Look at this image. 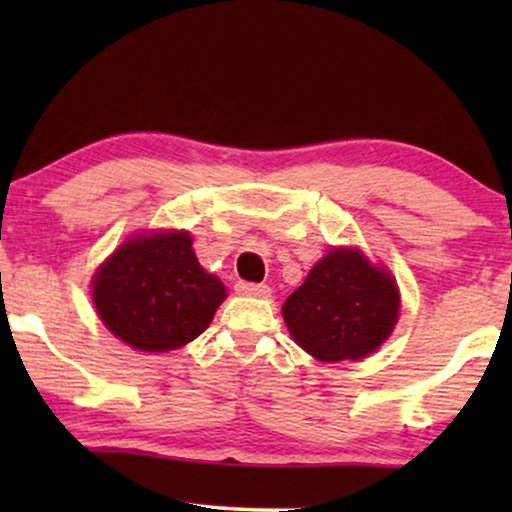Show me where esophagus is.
<instances>
[{"label": "esophagus", "instance_id": "esophagus-1", "mask_svg": "<svg viewBox=\"0 0 512 512\" xmlns=\"http://www.w3.org/2000/svg\"><path fill=\"white\" fill-rule=\"evenodd\" d=\"M235 291L240 296H254V298H270L272 289L268 284H251V282H237Z\"/></svg>", "mask_w": 512, "mask_h": 512}]
</instances>
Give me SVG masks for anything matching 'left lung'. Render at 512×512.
Returning <instances> with one entry per match:
<instances>
[{"label":"left lung","instance_id":"8db88e82","mask_svg":"<svg viewBox=\"0 0 512 512\" xmlns=\"http://www.w3.org/2000/svg\"><path fill=\"white\" fill-rule=\"evenodd\" d=\"M401 293L389 270L361 249L335 247L282 307L291 338L317 361H359L389 338Z\"/></svg>","mask_w":512,"mask_h":512}]
</instances>
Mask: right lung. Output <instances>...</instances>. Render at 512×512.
I'll use <instances>...</instances> for the list:
<instances>
[{
    "label": "right lung",
    "instance_id": "1",
    "mask_svg": "<svg viewBox=\"0 0 512 512\" xmlns=\"http://www.w3.org/2000/svg\"><path fill=\"white\" fill-rule=\"evenodd\" d=\"M226 286L195 258L186 230L137 233L93 277L104 326L139 352H170L212 324Z\"/></svg>",
    "mask_w": 512,
    "mask_h": 512
}]
</instances>
